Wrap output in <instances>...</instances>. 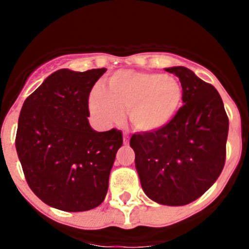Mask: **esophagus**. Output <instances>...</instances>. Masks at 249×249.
I'll return each mask as SVG.
<instances>
[{
	"instance_id": "obj_1",
	"label": "esophagus",
	"mask_w": 249,
	"mask_h": 249,
	"mask_svg": "<svg viewBox=\"0 0 249 249\" xmlns=\"http://www.w3.org/2000/svg\"><path fill=\"white\" fill-rule=\"evenodd\" d=\"M128 138H129L128 132H123V141H124V143H127V142H128Z\"/></svg>"
}]
</instances>
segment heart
Returning a JSON list of instances; mask_svg holds the SVG:
<instances>
[{"label":"heart","instance_id":"1","mask_svg":"<svg viewBox=\"0 0 249 249\" xmlns=\"http://www.w3.org/2000/svg\"><path fill=\"white\" fill-rule=\"evenodd\" d=\"M181 83L168 74L122 70L108 77L106 89L96 86L89 94V111L105 126L122 120L128 109L132 126L156 132L173 121L181 108Z\"/></svg>","mask_w":249,"mask_h":249}]
</instances>
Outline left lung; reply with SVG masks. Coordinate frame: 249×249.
<instances>
[{"instance_id": "1", "label": "left lung", "mask_w": 249, "mask_h": 249, "mask_svg": "<svg viewBox=\"0 0 249 249\" xmlns=\"http://www.w3.org/2000/svg\"><path fill=\"white\" fill-rule=\"evenodd\" d=\"M166 71L179 78L183 106L164 128L133 135L129 146L147 197L164 206H184L199 198L221 175L228 117L212 85L182 66Z\"/></svg>"}]
</instances>
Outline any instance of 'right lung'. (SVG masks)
<instances>
[{
  "instance_id": "obj_1",
  "label": "right lung",
  "mask_w": 249,
  "mask_h": 249,
  "mask_svg": "<svg viewBox=\"0 0 249 249\" xmlns=\"http://www.w3.org/2000/svg\"><path fill=\"white\" fill-rule=\"evenodd\" d=\"M106 71L58 70L22 106L16 151L26 181L57 210L89 211L107 195L122 132H97L89 122V92Z\"/></svg>"
}]
</instances>
